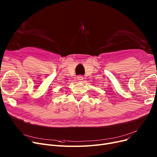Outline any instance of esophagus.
Here are the masks:
<instances>
[{
  "label": "esophagus",
  "instance_id": "1",
  "mask_svg": "<svg viewBox=\"0 0 157 157\" xmlns=\"http://www.w3.org/2000/svg\"><path fill=\"white\" fill-rule=\"evenodd\" d=\"M83 76H78V80L79 81H82V80H83Z\"/></svg>",
  "mask_w": 157,
  "mask_h": 157
}]
</instances>
